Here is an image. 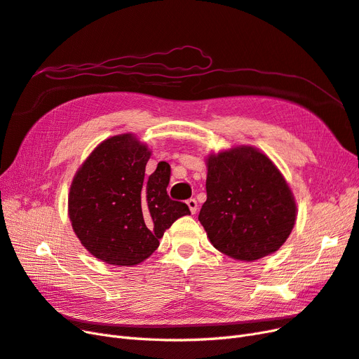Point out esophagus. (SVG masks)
<instances>
[{"mask_svg":"<svg viewBox=\"0 0 359 359\" xmlns=\"http://www.w3.org/2000/svg\"><path fill=\"white\" fill-rule=\"evenodd\" d=\"M187 205H189L191 214H196V211H198V201L194 199V198H191V199L187 201Z\"/></svg>","mask_w":359,"mask_h":359,"instance_id":"34e87169","label":"esophagus"}]
</instances>
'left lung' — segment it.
I'll use <instances>...</instances> for the list:
<instances>
[{
	"instance_id": "1",
	"label": "left lung",
	"mask_w": 359,
	"mask_h": 359,
	"mask_svg": "<svg viewBox=\"0 0 359 359\" xmlns=\"http://www.w3.org/2000/svg\"><path fill=\"white\" fill-rule=\"evenodd\" d=\"M295 219L290 189L265 154L240 147L208 158L199 222L222 253L245 262L274 253Z\"/></svg>"
}]
</instances>
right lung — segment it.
Listing matches in <instances>:
<instances>
[{"label":"right lung","mask_w":359,"mask_h":359,"mask_svg":"<svg viewBox=\"0 0 359 359\" xmlns=\"http://www.w3.org/2000/svg\"><path fill=\"white\" fill-rule=\"evenodd\" d=\"M151 153L132 135L106 139L74 175L69 215L88 252L111 265H137L153 255L172 223L190 214L169 198L170 168L145 175Z\"/></svg>","instance_id":"1"}]
</instances>
